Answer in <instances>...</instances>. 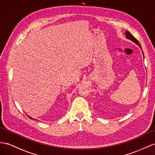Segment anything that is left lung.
Returning <instances> with one entry per match:
<instances>
[{"instance_id": "8db88e82", "label": "left lung", "mask_w": 155, "mask_h": 155, "mask_svg": "<svg viewBox=\"0 0 155 155\" xmlns=\"http://www.w3.org/2000/svg\"><path fill=\"white\" fill-rule=\"evenodd\" d=\"M125 35H126V38L127 39H129V40H130V41H132V42H134V43H136L137 46H139V47H140L141 49H142V48H141V46L140 44L139 43V42H138L136 38H135V37L133 36V35L129 32L128 31H126ZM141 51H142L143 55V58H144V54H143V50H141Z\"/></svg>"}]
</instances>
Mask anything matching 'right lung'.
<instances>
[{
  "label": "right lung",
  "instance_id": "obj_1",
  "mask_svg": "<svg viewBox=\"0 0 155 155\" xmlns=\"http://www.w3.org/2000/svg\"><path fill=\"white\" fill-rule=\"evenodd\" d=\"M27 116H28V117H29V118H31V119H34V118H32V117H29V115H27Z\"/></svg>",
  "mask_w": 155,
  "mask_h": 155
}]
</instances>
